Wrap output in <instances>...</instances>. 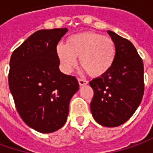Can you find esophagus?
<instances>
[{
  "label": "esophagus",
  "instance_id": "obj_1",
  "mask_svg": "<svg viewBox=\"0 0 153 153\" xmlns=\"http://www.w3.org/2000/svg\"><path fill=\"white\" fill-rule=\"evenodd\" d=\"M78 81H79V85H87L88 84V81L87 80H85V79H78Z\"/></svg>",
  "mask_w": 153,
  "mask_h": 153
}]
</instances>
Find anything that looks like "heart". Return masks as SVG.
<instances>
[{
	"label": "heart",
	"mask_w": 153,
	"mask_h": 153,
	"mask_svg": "<svg viewBox=\"0 0 153 153\" xmlns=\"http://www.w3.org/2000/svg\"><path fill=\"white\" fill-rule=\"evenodd\" d=\"M116 49L113 39L102 34L86 31L69 36L65 45L58 44L56 55L65 72L69 73L77 65L83 67L90 76L100 77L112 68Z\"/></svg>",
	"instance_id": "1"
}]
</instances>
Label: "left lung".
<instances>
[{
  "label": "left lung",
  "mask_w": 153,
  "mask_h": 153,
  "mask_svg": "<svg viewBox=\"0 0 153 153\" xmlns=\"http://www.w3.org/2000/svg\"><path fill=\"white\" fill-rule=\"evenodd\" d=\"M107 32L116 44V58L105 74L90 81L94 91L90 107L97 123L114 128L126 123L142 100L144 65L129 40Z\"/></svg>",
  "instance_id": "8db88e82"
}]
</instances>
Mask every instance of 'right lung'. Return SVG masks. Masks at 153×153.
<instances>
[{
  "mask_svg": "<svg viewBox=\"0 0 153 153\" xmlns=\"http://www.w3.org/2000/svg\"><path fill=\"white\" fill-rule=\"evenodd\" d=\"M67 31L37 30L11 56L8 84L17 111L30 128L43 134L63 127L79 90L76 78L59 69L56 46Z\"/></svg>",
  "mask_w": 153,
  "mask_h": 153,
  "instance_id": "right-lung-1",
  "label": "right lung"
}]
</instances>
